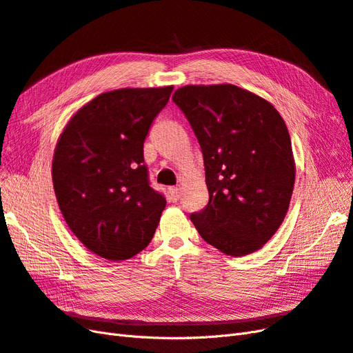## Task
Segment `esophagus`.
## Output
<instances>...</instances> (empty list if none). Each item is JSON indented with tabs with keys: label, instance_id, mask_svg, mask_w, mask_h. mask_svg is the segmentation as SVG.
<instances>
[{
	"label": "esophagus",
	"instance_id": "34e87169",
	"mask_svg": "<svg viewBox=\"0 0 353 353\" xmlns=\"http://www.w3.org/2000/svg\"><path fill=\"white\" fill-rule=\"evenodd\" d=\"M168 194L171 201H177L180 198V189L179 188H168Z\"/></svg>",
	"mask_w": 353,
	"mask_h": 353
}]
</instances>
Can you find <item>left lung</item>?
Wrapping results in <instances>:
<instances>
[{
	"label": "left lung",
	"mask_w": 353,
	"mask_h": 353,
	"mask_svg": "<svg viewBox=\"0 0 353 353\" xmlns=\"http://www.w3.org/2000/svg\"><path fill=\"white\" fill-rule=\"evenodd\" d=\"M173 102L203 150L208 204L190 214L228 256L260 250L284 221L296 167L287 125L268 100L232 84L185 85Z\"/></svg>",
	"instance_id": "1"
}]
</instances>
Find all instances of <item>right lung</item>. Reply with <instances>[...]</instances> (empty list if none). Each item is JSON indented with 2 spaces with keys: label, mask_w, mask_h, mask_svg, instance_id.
<instances>
[{
  "label": "right lung",
  "mask_w": 353,
  "mask_h": 353,
  "mask_svg": "<svg viewBox=\"0 0 353 353\" xmlns=\"http://www.w3.org/2000/svg\"><path fill=\"white\" fill-rule=\"evenodd\" d=\"M171 92L173 85L99 94L59 137L52 176L60 211L74 235L106 260L146 248L165 208L149 185L143 143Z\"/></svg>",
  "instance_id": "1"
}]
</instances>
